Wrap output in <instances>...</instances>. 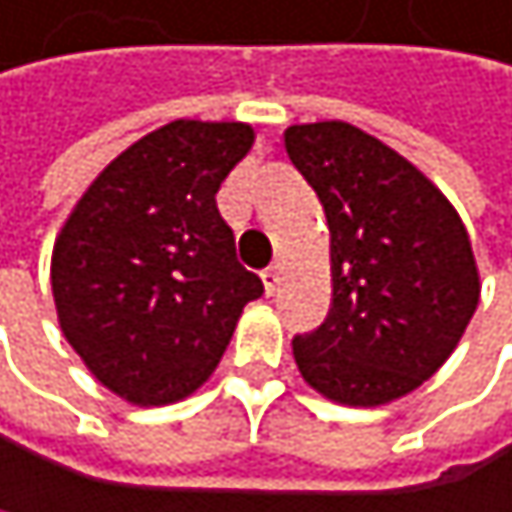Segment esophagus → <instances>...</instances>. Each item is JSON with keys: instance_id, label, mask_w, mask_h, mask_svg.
Instances as JSON below:
<instances>
[{"instance_id": "1", "label": "esophagus", "mask_w": 512, "mask_h": 512, "mask_svg": "<svg viewBox=\"0 0 512 512\" xmlns=\"http://www.w3.org/2000/svg\"><path fill=\"white\" fill-rule=\"evenodd\" d=\"M279 276H282V273H279V264H270V267H267V270L261 273V279H264V288H267V294H273V291L279 288V282H282Z\"/></svg>"}]
</instances>
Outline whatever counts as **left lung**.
<instances>
[{
    "mask_svg": "<svg viewBox=\"0 0 512 512\" xmlns=\"http://www.w3.org/2000/svg\"><path fill=\"white\" fill-rule=\"evenodd\" d=\"M291 163L331 230L334 303L294 337L303 379L349 407H379L431 379L480 303L467 230L397 151L343 121L285 130Z\"/></svg>",
    "mask_w": 512,
    "mask_h": 512,
    "instance_id": "8db88e82",
    "label": "left lung"
}]
</instances>
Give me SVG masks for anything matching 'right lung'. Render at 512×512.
<instances>
[{"label":"right lung","mask_w":512,"mask_h":512,"mask_svg":"<svg viewBox=\"0 0 512 512\" xmlns=\"http://www.w3.org/2000/svg\"><path fill=\"white\" fill-rule=\"evenodd\" d=\"M248 124L172 121L108 163L54 245L60 327L130 404L188 397L221 361L264 282L236 261L215 194L248 154Z\"/></svg>","instance_id":"obj_1"}]
</instances>
